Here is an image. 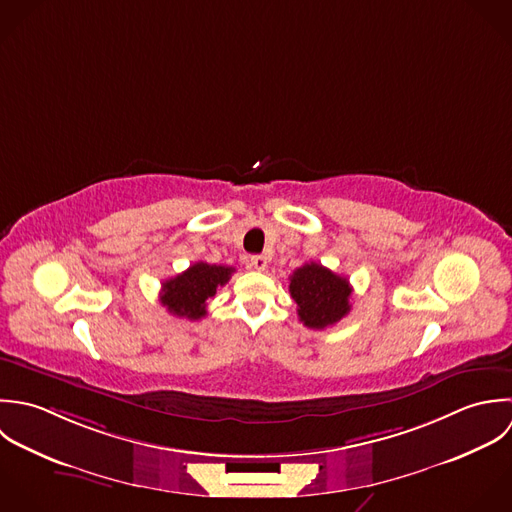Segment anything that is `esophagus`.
Here are the masks:
<instances>
[{
    "instance_id": "esophagus-1",
    "label": "esophagus",
    "mask_w": 512,
    "mask_h": 512,
    "mask_svg": "<svg viewBox=\"0 0 512 512\" xmlns=\"http://www.w3.org/2000/svg\"><path fill=\"white\" fill-rule=\"evenodd\" d=\"M250 266H252L254 270H258V272H264V270L268 268V258H266V256L256 254V256H252V258H250Z\"/></svg>"
}]
</instances>
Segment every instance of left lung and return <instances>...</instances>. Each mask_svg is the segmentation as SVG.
Listing matches in <instances>:
<instances>
[{"label": "left lung", "instance_id": "8db88e82", "mask_svg": "<svg viewBox=\"0 0 512 512\" xmlns=\"http://www.w3.org/2000/svg\"><path fill=\"white\" fill-rule=\"evenodd\" d=\"M290 294L298 304V318L304 326L324 330L349 314L351 286L322 264L308 262L290 276Z\"/></svg>", "mask_w": 512, "mask_h": 512}]
</instances>
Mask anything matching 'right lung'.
I'll return each instance as SVG.
<instances>
[{
  "mask_svg": "<svg viewBox=\"0 0 512 512\" xmlns=\"http://www.w3.org/2000/svg\"><path fill=\"white\" fill-rule=\"evenodd\" d=\"M234 268L196 262L182 274L163 284L161 304L172 316L186 320H200L206 316V300L212 298L218 286H224Z\"/></svg>",
  "mask_w": 512,
  "mask_h": 512,
  "instance_id": "1",
  "label": "right lung"
}]
</instances>
